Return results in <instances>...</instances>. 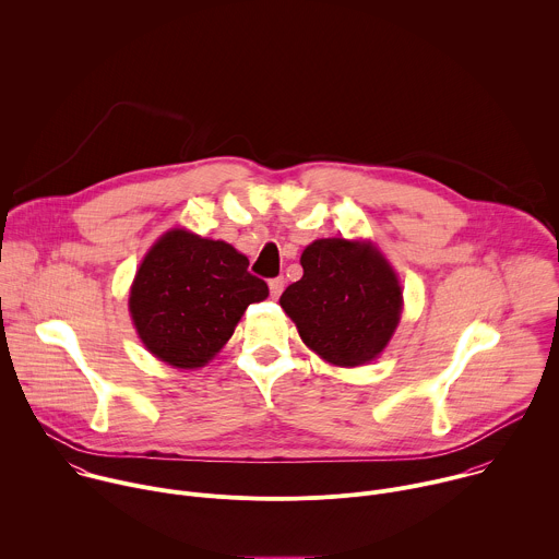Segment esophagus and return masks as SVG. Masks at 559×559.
<instances>
[{
	"label": "esophagus",
	"instance_id": "1",
	"mask_svg": "<svg viewBox=\"0 0 559 559\" xmlns=\"http://www.w3.org/2000/svg\"><path fill=\"white\" fill-rule=\"evenodd\" d=\"M285 278L283 276H276V278H272L270 281V294H272V298H278L281 294H283V289H285Z\"/></svg>",
	"mask_w": 559,
	"mask_h": 559
}]
</instances>
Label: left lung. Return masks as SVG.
I'll return each mask as SVG.
<instances>
[{"label": "left lung", "instance_id": "obj_1", "mask_svg": "<svg viewBox=\"0 0 559 559\" xmlns=\"http://www.w3.org/2000/svg\"><path fill=\"white\" fill-rule=\"evenodd\" d=\"M302 278L281 307L302 342L333 366L376 359L393 337L404 307L400 278L370 241L318 239L302 250Z\"/></svg>", "mask_w": 559, "mask_h": 559}]
</instances>
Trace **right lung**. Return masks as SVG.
<instances>
[{
	"label": "right lung",
	"mask_w": 559,
	"mask_h": 559,
	"mask_svg": "<svg viewBox=\"0 0 559 559\" xmlns=\"http://www.w3.org/2000/svg\"><path fill=\"white\" fill-rule=\"evenodd\" d=\"M248 265V257L226 241L183 228L162 235L142 259L129 294L142 344L173 368L204 366L230 340L248 305L270 294Z\"/></svg>",
	"instance_id": "right-lung-1"
}]
</instances>
